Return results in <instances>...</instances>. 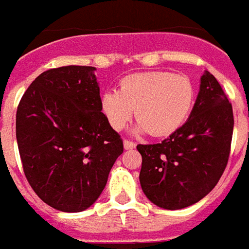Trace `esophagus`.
Returning a JSON list of instances; mask_svg holds the SVG:
<instances>
[{
	"mask_svg": "<svg viewBox=\"0 0 249 249\" xmlns=\"http://www.w3.org/2000/svg\"><path fill=\"white\" fill-rule=\"evenodd\" d=\"M136 146V142L130 140H124V148L125 149H133Z\"/></svg>",
	"mask_w": 249,
	"mask_h": 249,
	"instance_id": "obj_1",
	"label": "esophagus"
}]
</instances>
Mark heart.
Returning <instances> with one entry per match:
<instances>
[{
    "instance_id": "obj_1",
    "label": "heart",
    "mask_w": 249,
    "mask_h": 249,
    "mask_svg": "<svg viewBox=\"0 0 249 249\" xmlns=\"http://www.w3.org/2000/svg\"><path fill=\"white\" fill-rule=\"evenodd\" d=\"M195 103V87L183 74L144 71L124 77L119 90L101 97V109L114 130H123L135 113L139 130L162 137L187 121Z\"/></svg>"
}]
</instances>
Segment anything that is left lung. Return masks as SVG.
<instances>
[{"mask_svg": "<svg viewBox=\"0 0 249 249\" xmlns=\"http://www.w3.org/2000/svg\"><path fill=\"white\" fill-rule=\"evenodd\" d=\"M232 133V105L217 80L205 71L187 123L159 144L137 145L142 192L164 209L200 201L224 173Z\"/></svg>", "mask_w": 249, "mask_h": 249, "instance_id": "8db88e82", "label": "left lung"}]
</instances>
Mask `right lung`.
Masks as SVG:
<instances>
[{
	"mask_svg": "<svg viewBox=\"0 0 249 249\" xmlns=\"http://www.w3.org/2000/svg\"><path fill=\"white\" fill-rule=\"evenodd\" d=\"M93 66L41 73L21 98L16 136L24 173L38 197L62 212L89 208L124 151L101 112Z\"/></svg>",
	"mask_w": 249,
	"mask_h": 249,
	"instance_id": "add662e5",
	"label": "right lung"
}]
</instances>
